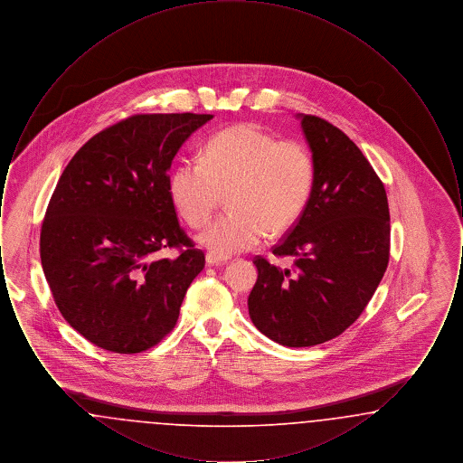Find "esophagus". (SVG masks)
I'll list each match as a JSON object with an SVG mask.
<instances>
[{"label": "esophagus", "mask_w": 463, "mask_h": 463, "mask_svg": "<svg viewBox=\"0 0 463 463\" xmlns=\"http://www.w3.org/2000/svg\"><path fill=\"white\" fill-rule=\"evenodd\" d=\"M225 262H227L225 259H221V257H217L213 253H206V264L208 265H222L225 264Z\"/></svg>", "instance_id": "1"}]
</instances>
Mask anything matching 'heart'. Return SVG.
Segmentation results:
<instances>
[{
  "mask_svg": "<svg viewBox=\"0 0 463 463\" xmlns=\"http://www.w3.org/2000/svg\"><path fill=\"white\" fill-rule=\"evenodd\" d=\"M170 196L191 227L212 221L229 194L231 213L213 222L199 242L217 257L251 250L304 217L316 185V161L300 140L242 123L213 133L201 159H184L170 175Z\"/></svg>",
  "mask_w": 463,
  "mask_h": 463,
  "instance_id": "heart-1",
  "label": "heart"
}]
</instances>
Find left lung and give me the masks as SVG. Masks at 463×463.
Listing matches in <instances>:
<instances>
[{
	"label": "left lung",
	"instance_id": "obj_1",
	"mask_svg": "<svg viewBox=\"0 0 463 463\" xmlns=\"http://www.w3.org/2000/svg\"><path fill=\"white\" fill-rule=\"evenodd\" d=\"M298 119L316 185L304 217L272 248L293 267L257 255L259 278L248 297L253 325L287 347L317 345L347 330L380 285L391 248L387 194L370 161L326 119Z\"/></svg>",
	"mask_w": 463,
	"mask_h": 463
}]
</instances>
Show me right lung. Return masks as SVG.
<instances>
[{
  "label": "right lung",
  "mask_w": 463,
  "mask_h": 463,
  "mask_svg": "<svg viewBox=\"0 0 463 463\" xmlns=\"http://www.w3.org/2000/svg\"><path fill=\"white\" fill-rule=\"evenodd\" d=\"M212 114H135L72 156L44 213L40 255L53 300L93 345L137 354L175 328L204 267L170 196L168 170ZM176 247L175 260L156 251Z\"/></svg>",
  "instance_id": "add662e5"
}]
</instances>
